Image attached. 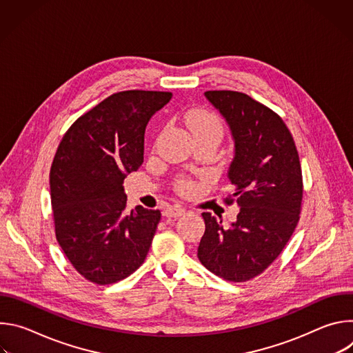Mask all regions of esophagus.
<instances>
[{"instance_id":"esophagus-1","label":"esophagus","mask_w":353,"mask_h":353,"mask_svg":"<svg viewBox=\"0 0 353 353\" xmlns=\"http://www.w3.org/2000/svg\"><path fill=\"white\" fill-rule=\"evenodd\" d=\"M165 216H169V218H179L181 215L185 214V210L183 207H179V205H173V207H169L165 210Z\"/></svg>"}]
</instances>
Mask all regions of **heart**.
Here are the masks:
<instances>
[{"mask_svg": "<svg viewBox=\"0 0 353 353\" xmlns=\"http://www.w3.org/2000/svg\"><path fill=\"white\" fill-rule=\"evenodd\" d=\"M187 125L191 132L195 135H212L216 138H222L223 134V124L221 119L211 112L205 110H196L191 112L187 117ZM183 190H188L190 184L187 181L181 183Z\"/></svg>", "mask_w": 353, "mask_h": 353, "instance_id": "heart-1", "label": "heart"}]
</instances>
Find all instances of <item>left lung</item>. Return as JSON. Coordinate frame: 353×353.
I'll list each match as a JSON object with an SVG mask.
<instances>
[{
  "mask_svg": "<svg viewBox=\"0 0 353 353\" xmlns=\"http://www.w3.org/2000/svg\"><path fill=\"white\" fill-rule=\"evenodd\" d=\"M234 141L228 169L233 192L226 199L240 208L229 228L203 212L205 232L198 259L215 275L244 282L260 275L281 254L299 222L303 181L293 137L283 120L245 93L208 90Z\"/></svg>",
  "mask_w": 353,
  "mask_h": 353,
  "instance_id": "left-lung-1",
  "label": "left lung"
}]
</instances>
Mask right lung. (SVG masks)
<instances>
[{
  "instance_id": "add662e5",
  "label": "right lung",
  "mask_w": 353,
  "mask_h": 353,
  "mask_svg": "<svg viewBox=\"0 0 353 353\" xmlns=\"http://www.w3.org/2000/svg\"><path fill=\"white\" fill-rule=\"evenodd\" d=\"M170 92L125 90L81 116L63 137L50 170L56 237L88 281L109 285L137 271L161 221L159 210L127 212L124 179L143 162L145 128Z\"/></svg>"
}]
</instances>
